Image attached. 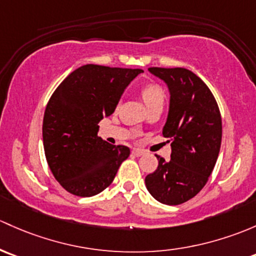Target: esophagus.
Returning a JSON list of instances; mask_svg holds the SVG:
<instances>
[{
  "instance_id": "obj_1",
  "label": "esophagus",
  "mask_w": 256,
  "mask_h": 256,
  "mask_svg": "<svg viewBox=\"0 0 256 256\" xmlns=\"http://www.w3.org/2000/svg\"><path fill=\"white\" fill-rule=\"evenodd\" d=\"M132 153L136 156V157H140V156H142L144 153V150H140V148H134L132 150Z\"/></svg>"
}]
</instances>
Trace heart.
Here are the masks:
<instances>
[{
  "instance_id": "obj_1",
  "label": "heart",
  "mask_w": 256,
  "mask_h": 256,
  "mask_svg": "<svg viewBox=\"0 0 256 256\" xmlns=\"http://www.w3.org/2000/svg\"><path fill=\"white\" fill-rule=\"evenodd\" d=\"M141 96L146 106L164 99L163 90L158 84H154V83H148V84L144 86L141 90Z\"/></svg>"
}]
</instances>
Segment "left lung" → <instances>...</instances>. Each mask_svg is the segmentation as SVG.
<instances>
[{"label": "left lung", "mask_w": 256, "mask_h": 256, "mask_svg": "<svg viewBox=\"0 0 256 256\" xmlns=\"http://www.w3.org/2000/svg\"><path fill=\"white\" fill-rule=\"evenodd\" d=\"M163 80L170 103L163 136L172 154L160 156L158 166L144 179L150 195L164 205H180L198 195L216 164L222 140V119L214 94L200 77L182 67H150Z\"/></svg>", "instance_id": "obj_1"}]
</instances>
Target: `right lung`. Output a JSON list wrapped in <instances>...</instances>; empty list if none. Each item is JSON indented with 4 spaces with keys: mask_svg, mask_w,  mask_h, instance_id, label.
<instances>
[{
    "mask_svg": "<svg viewBox=\"0 0 256 256\" xmlns=\"http://www.w3.org/2000/svg\"><path fill=\"white\" fill-rule=\"evenodd\" d=\"M140 68L84 64L51 96L42 120V142L50 170L61 186L80 198L106 189L130 156L98 136L99 121L114 112Z\"/></svg>",
    "mask_w": 256,
    "mask_h": 256,
    "instance_id": "1",
    "label": "right lung"
}]
</instances>
